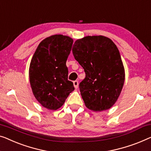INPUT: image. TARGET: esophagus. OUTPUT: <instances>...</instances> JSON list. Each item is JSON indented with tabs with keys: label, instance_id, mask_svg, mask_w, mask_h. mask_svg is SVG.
Listing matches in <instances>:
<instances>
[{
	"label": "esophagus",
	"instance_id": "1",
	"mask_svg": "<svg viewBox=\"0 0 151 151\" xmlns=\"http://www.w3.org/2000/svg\"><path fill=\"white\" fill-rule=\"evenodd\" d=\"M73 85H74V87H75L76 88H78V81H77V80L74 81V82H73Z\"/></svg>",
	"mask_w": 151,
	"mask_h": 151
}]
</instances>
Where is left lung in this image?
Returning a JSON list of instances; mask_svg holds the SVG:
<instances>
[{
	"mask_svg": "<svg viewBox=\"0 0 151 151\" xmlns=\"http://www.w3.org/2000/svg\"><path fill=\"white\" fill-rule=\"evenodd\" d=\"M72 52L86 74L79 85L85 106L95 112L110 109L117 101L125 78L116 45L106 37L86 36L75 41Z\"/></svg>",
	"mask_w": 151,
	"mask_h": 151,
	"instance_id": "obj_1",
	"label": "left lung"
}]
</instances>
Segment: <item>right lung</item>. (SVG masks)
I'll return each instance as SVG.
<instances>
[{"label": "right lung", "mask_w": 151, "mask_h": 151, "mask_svg": "<svg viewBox=\"0 0 151 151\" xmlns=\"http://www.w3.org/2000/svg\"><path fill=\"white\" fill-rule=\"evenodd\" d=\"M73 39L54 35L43 39L33 54L29 67V80L32 93L41 106L56 110L64 104L74 90L68 80L66 61Z\"/></svg>", "instance_id": "1"}]
</instances>
